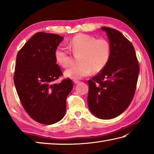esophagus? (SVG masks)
<instances>
[{
    "label": "esophagus",
    "mask_w": 154,
    "mask_h": 154,
    "mask_svg": "<svg viewBox=\"0 0 154 154\" xmlns=\"http://www.w3.org/2000/svg\"><path fill=\"white\" fill-rule=\"evenodd\" d=\"M73 83H74L75 84H79V83H80V81H78V80H76V79H74V80H73Z\"/></svg>",
    "instance_id": "esophagus-1"
}]
</instances>
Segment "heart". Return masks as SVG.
Returning a JSON list of instances; mask_svg holds the SVG:
<instances>
[{"label": "heart", "instance_id": "b5f03b06", "mask_svg": "<svg viewBox=\"0 0 154 154\" xmlns=\"http://www.w3.org/2000/svg\"><path fill=\"white\" fill-rule=\"evenodd\" d=\"M68 46L75 56H79V64L71 67L65 75L73 79H82L92 73H99L109 63L112 53L110 42L105 38H97L93 35L78 34L68 42ZM57 63L67 67L73 63V56L68 48L59 45L54 51Z\"/></svg>", "mask_w": 154, "mask_h": 154}]
</instances>
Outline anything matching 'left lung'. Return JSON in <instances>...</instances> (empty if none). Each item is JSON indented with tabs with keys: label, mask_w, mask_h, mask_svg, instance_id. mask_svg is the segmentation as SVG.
Here are the masks:
<instances>
[{
	"label": "left lung",
	"mask_w": 154,
	"mask_h": 154,
	"mask_svg": "<svg viewBox=\"0 0 154 154\" xmlns=\"http://www.w3.org/2000/svg\"><path fill=\"white\" fill-rule=\"evenodd\" d=\"M101 28L106 32L112 53L106 67L88 81L87 102L94 116L107 120L119 116L131 103L140 67L131 42L115 29Z\"/></svg>",
	"instance_id": "1"
}]
</instances>
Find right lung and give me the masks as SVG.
<instances>
[{
	"label": "right lung",
	"mask_w": 154,
	"mask_h": 154,
	"mask_svg": "<svg viewBox=\"0 0 154 154\" xmlns=\"http://www.w3.org/2000/svg\"><path fill=\"white\" fill-rule=\"evenodd\" d=\"M63 39L55 34L38 32L16 56L14 83L20 100L32 119L47 125L63 119L67 97L73 87L70 79L54 83L63 75L54 57Z\"/></svg>",
	"instance_id": "right-lung-1"
}]
</instances>
